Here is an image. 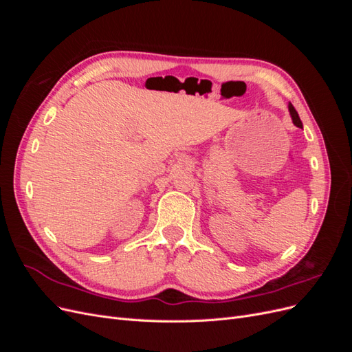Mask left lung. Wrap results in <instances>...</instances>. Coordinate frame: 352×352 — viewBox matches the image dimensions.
Returning a JSON list of instances; mask_svg holds the SVG:
<instances>
[{
  "mask_svg": "<svg viewBox=\"0 0 352 352\" xmlns=\"http://www.w3.org/2000/svg\"><path fill=\"white\" fill-rule=\"evenodd\" d=\"M287 109H289V114H291V117H292V123H294L296 127H301V129H302V122H301L300 116H298L296 110L294 109V105H292L291 102H289V105H287Z\"/></svg>",
  "mask_w": 352,
  "mask_h": 352,
  "instance_id": "8db88e82",
  "label": "left lung"
}]
</instances>
